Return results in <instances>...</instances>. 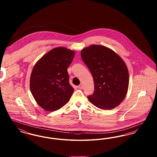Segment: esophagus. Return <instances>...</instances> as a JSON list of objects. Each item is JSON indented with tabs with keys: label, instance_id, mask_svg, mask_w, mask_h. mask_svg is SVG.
<instances>
[{
	"label": "esophagus",
	"instance_id": "obj_1",
	"mask_svg": "<svg viewBox=\"0 0 157 157\" xmlns=\"http://www.w3.org/2000/svg\"><path fill=\"white\" fill-rule=\"evenodd\" d=\"M78 88L79 89H81V90H82V89H83V85H82V83L81 84H80L79 85H78Z\"/></svg>",
	"mask_w": 157,
	"mask_h": 157
}]
</instances>
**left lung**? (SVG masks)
<instances>
[{"label":"left lung","instance_id":"obj_1","mask_svg":"<svg viewBox=\"0 0 157 157\" xmlns=\"http://www.w3.org/2000/svg\"><path fill=\"white\" fill-rule=\"evenodd\" d=\"M81 57L94 78L95 91L87 97L89 101L102 109L118 106L126 97L129 85L124 61L112 49L99 45L83 48Z\"/></svg>","mask_w":157,"mask_h":157}]
</instances>
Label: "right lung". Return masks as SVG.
Listing matches in <instances>:
<instances>
[{"label": "right lung", "mask_w": 157, "mask_h": 157, "mask_svg": "<svg viewBox=\"0 0 157 157\" xmlns=\"http://www.w3.org/2000/svg\"><path fill=\"white\" fill-rule=\"evenodd\" d=\"M74 56V51L57 47L45 54L33 67L30 92L45 111L59 109L71 97L74 89L69 84L67 69Z\"/></svg>", "instance_id": "add662e5"}]
</instances>
